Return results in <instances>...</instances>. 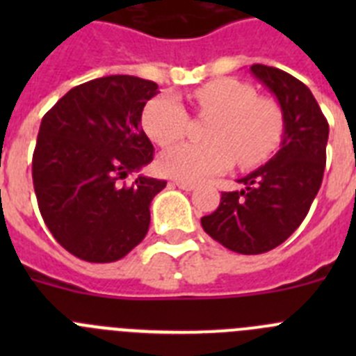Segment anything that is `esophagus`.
<instances>
[{"label":"esophagus","instance_id":"esophagus-1","mask_svg":"<svg viewBox=\"0 0 356 356\" xmlns=\"http://www.w3.org/2000/svg\"><path fill=\"white\" fill-rule=\"evenodd\" d=\"M172 185H176V187L181 188V191H187V193H191V191H194V188H196V185L191 184V181H181V180L172 181Z\"/></svg>","mask_w":356,"mask_h":356}]
</instances>
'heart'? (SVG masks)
<instances>
[{
    "label": "heart",
    "mask_w": 356,
    "mask_h": 356,
    "mask_svg": "<svg viewBox=\"0 0 356 356\" xmlns=\"http://www.w3.org/2000/svg\"><path fill=\"white\" fill-rule=\"evenodd\" d=\"M200 112L212 114L209 143H181L162 153L159 168L181 181H201L234 165H260L275 153L284 135V115L273 99L259 97L253 87L235 78H219L194 92ZM143 128L153 143L169 146L188 128V114L175 94L153 97L143 110Z\"/></svg>",
    "instance_id": "obj_1"
}]
</instances>
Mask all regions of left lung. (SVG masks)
<instances>
[{"mask_svg":"<svg viewBox=\"0 0 356 356\" xmlns=\"http://www.w3.org/2000/svg\"><path fill=\"white\" fill-rule=\"evenodd\" d=\"M250 71L282 108L280 149L266 165L238 178L241 191L222 193L216 212L201 217V226L235 253L260 254L287 241L307 217L323 184L330 128L303 81L262 64Z\"/></svg>","mask_w":356,"mask_h":356,"instance_id":"1","label":"left lung"}]
</instances>
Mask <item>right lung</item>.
Instances as JSON below:
<instances>
[{
    "label": "right lung",
    "mask_w": 356,
    "mask_h": 356,
    "mask_svg": "<svg viewBox=\"0 0 356 356\" xmlns=\"http://www.w3.org/2000/svg\"><path fill=\"white\" fill-rule=\"evenodd\" d=\"M156 94L159 85L143 78H96L40 122L31 162L39 210L56 242L85 262H115L146 237L151 201L168 181L122 180L153 160L140 118Z\"/></svg>",
    "instance_id": "1"
}]
</instances>
